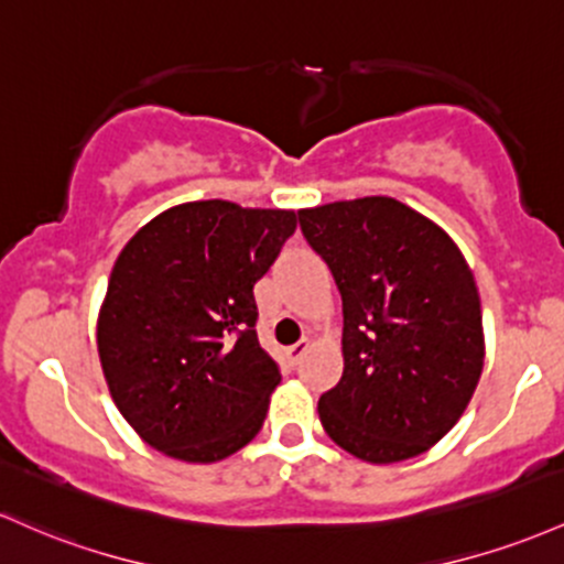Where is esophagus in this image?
<instances>
[{
  "label": "esophagus",
  "mask_w": 564,
  "mask_h": 564,
  "mask_svg": "<svg viewBox=\"0 0 564 564\" xmlns=\"http://www.w3.org/2000/svg\"><path fill=\"white\" fill-rule=\"evenodd\" d=\"M313 348V343L311 339H300V343H294L292 348H286V358H289V364H300L302 361V356H305L307 350Z\"/></svg>",
  "instance_id": "1"
}]
</instances>
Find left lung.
<instances>
[{"instance_id": "8db88e82", "label": "left lung", "mask_w": 564, "mask_h": 564, "mask_svg": "<svg viewBox=\"0 0 564 564\" xmlns=\"http://www.w3.org/2000/svg\"><path fill=\"white\" fill-rule=\"evenodd\" d=\"M300 227L343 294L345 369L321 395V425L375 466L429 453L485 369L466 257L436 221L386 195L302 208Z\"/></svg>"}]
</instances>
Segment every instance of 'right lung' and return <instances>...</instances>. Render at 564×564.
Returning <instances> with one entry per match:
<instances>
[{
	"instance_id": "right-lung-1",
	"label": "right lung",
	"mask_w": 564,
	"mask_h": 564,
	"mask_svg": "<svg viewBox=\"0 0 564 564\" xmlns=\"http://www.w3.org/2000/svg\"><path fill=\"white\" fill-rule=\"evenodd\" d=\"M294 230L286 208L195 200L154 216L120 251L98 358L117 410L158 453L216 463L262 429L281 375L253 332V286Z\"/></svg>"
}]
</instances>
